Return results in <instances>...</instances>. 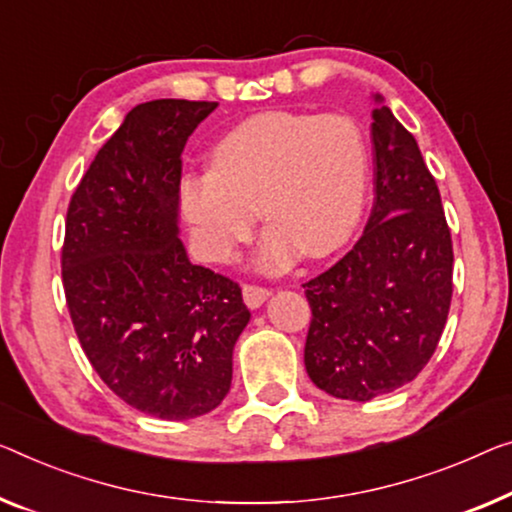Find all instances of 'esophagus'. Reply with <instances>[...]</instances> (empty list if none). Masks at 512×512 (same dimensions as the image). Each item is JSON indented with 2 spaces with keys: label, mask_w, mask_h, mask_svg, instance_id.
Here are the masks:
<instances>
[{
  "label": "esophagus",
  "mask_w": 512,
  "mask_h": 512,
  "mask_svg": "<svg viewBox=\"0 0 512 512\" xmlns=\"http://www.w3.org/2000/svg\"><path fill=\"white\" fill-rule=\"evenodd\" d=\"M271 296V289L266 287H257V285H246L243 287V301H246L248 308H259L266 299Z\"/></svg>",
  "instance_id": "34e87169"
}]
</instances>
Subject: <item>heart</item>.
Segmentation results:
<instances>
[{
    "label": "heart",
    "instance_id": "1",
    "mask_svg": "<svg viewBox=\"0 0 512 512\" xmlns=\"http://www.w3.org/2000/svg\"><path fill=\"white\" fill-rule=\"evenodd\" d=\"M370 186V147L349 114L266 112L241 121L211 149V170L179 183V207L195 248L230 262L255 227L269 230L257 262L273 271L322 259L354 234Z\"/></svg>",
    "mask_w": 512,
    "mask_h": 512
}]
</instances>
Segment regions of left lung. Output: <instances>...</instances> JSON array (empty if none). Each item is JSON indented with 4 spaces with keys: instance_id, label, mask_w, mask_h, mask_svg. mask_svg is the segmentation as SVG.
<instances>
[{
    "instance_id": "8db88e82",
    "label": "left lung",
    "mask_w": 512,
    "mask_h": 512,
    "mask_svg": "<svg viewBox=\"0 0 512 512\" xmlns=\"http://www.w3.org/2000/svg\"><path fill=\"white\" fill-rule=\"evenodd\" d=\"M375 207L356 246L305 282V370L340 400L368 402L416 379L444 333L453 243L421 149L375 94Z\"/></svg>"
}]
</instances>
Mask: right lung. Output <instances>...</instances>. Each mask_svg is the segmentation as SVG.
<instances>
[{"instance_id": "obj_1", "label": "right lung", "mask_w": 512, "mask_h": 512, "mask_svg": "<svg viewBox=\"0 0 512 512\" xmlns=\"http://www.w3.org/2000/svg\"><path fill=\"white\" fill-rule=\"evenodd\" d=\"M218 103H140L89 165L66 213L61 278L75 333L114 395L188 421L232 386L250 322L241 289L197 266L179 239L181 151Z\"/></svg>"}]
</instances>
